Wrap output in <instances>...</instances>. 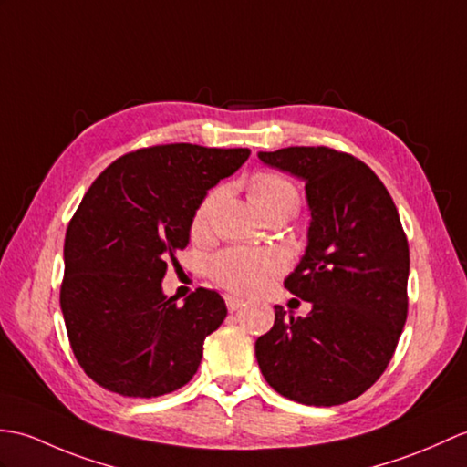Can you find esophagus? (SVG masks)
<instances>
[{"label": "esophagus", "mask_w": 467, "mask_h": 467, "mask_svg": "<svg viewBox=\"0 0 467 467\" xmlns=\"http://www.w3.org/2000/svg\"><path fill=\"white\" fill-rule=\"evenodd\" d=\"M224 302H226V308H229L231 312L238 310V308H241V306L244 305V300L234 296V295H226V296H224Z\"/></svg>", "instance_id": "obj_1"}]
</instances>
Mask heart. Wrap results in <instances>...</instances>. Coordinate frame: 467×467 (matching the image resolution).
<instances>
[{"label": "heart", "instance_id": "heart-1", "mask_svg": "<svg viewBox=\"0 0 467 467\" xmlns=\"http://www.w3.org/2000/svg\"><path fill=\"white\" fill-rule=\"evenodd\" d=\"M248 189H251V197L256 207L265 214L278 207H298L300 197L295 182H290L278 172H256ZM221 197V189H213L204 194L192 216L194 233L207 229ZM283 258L275 253L231 248V251L216 254L211 260V276L224 288L241 292V295H253V292L263 290L283 270Z\"/></svg>", "mask_w": 467, "mask_h": 467}]
</instances>
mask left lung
Wrapping results in <instances>:
<instances>
[{
  "mask_svg": "<svg viewBox=\"0 0 467 467\" xmlns=\"http://www.w3.org/2000/svg\"><path fill=\"white\" fill-rule=\"evenodd\" d=\"M258 159L306 182L308 246L285 288L312 310L295 318L275 306L256 362L280 396L340 406L364 394L396 352L408 317V238L384 182L360 159L330 147Z\"/></svg>",
  "mask_w": 467,
  "mask_h": 467,
  "instance_id": "8db88e82",
  "label": "left lung"
}]
</instances>
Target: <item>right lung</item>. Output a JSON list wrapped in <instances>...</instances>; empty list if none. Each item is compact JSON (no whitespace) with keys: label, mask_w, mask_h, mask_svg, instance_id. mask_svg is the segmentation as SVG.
Returning a JSON list of instances; mask_svg holds the SVG:
<instances>
[{"label":"right lung","mask_w":467,"mask_h":467,"mask_svg":"<svg viewBox=\"0 0 467 467\" xmlns=\"http://www.w3.org/2000/svg\"><path fill=\"white\" fill-rule=\"evenodd\" d=\"M248 155L191 143L139 149L85 192L65 234L59 302L71 350L101 388L157 398L197 374L226 305L219 292L197 288L179 306L161 280L179 265L204 194Z\"/></svg>","instance_id":"right-lung-1"}]
</instances>
